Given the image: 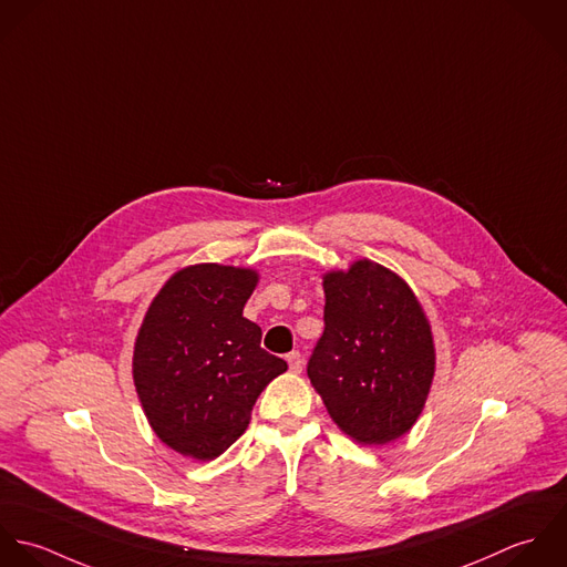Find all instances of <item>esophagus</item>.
I'll return each instance as SVG.
<instances>
[{
  "label": "esophagus",
  "mask_w": 567,
  "mask_h": 567,
  "mask_svg": "<svg viewBox=\"0 0 567 567\" xmlns=\"http://www.w3.org/2000/svg\"><path fill=\"white\" fill-rule=\"evenodd\" d=\"M287 363H289V370H291L293 374H298V372L302 370V357H300V352H289V354H287Z\"/></svg>",
  "instance_id": "esophagus-1"
}]
</instances>
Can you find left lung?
Here are the masks:
<instances>
[{
  "mask_svg": "<svg viewBox=\"0 0 567 567\" xmlns=\"http://www.w3.org/2000/svg\"><path fill=\"white\" fill-rule=\"evenodd\" d=\"M322 285L324 336L309 379L346 436L368 447L392 443L423 414L436 372L423 305L396 271L368 258L327 271Z\"/></svg>",
  "mask_w": 567,
  "mask_h": 567,
  "instance_id": "1",
  "label": "left lung"
}]
</instances>
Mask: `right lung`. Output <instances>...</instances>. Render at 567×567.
Listing matches in <instances>:
<instances>
[{
  "instance_id": "1",
  "label": "right lung",
  "mask_w": 567,
  "mask_h": 567,
  "mask_svg": "<svg viewBox=\"0 0 567 567\" xmlns=\"http://www.w3.org/2000/svg\"><path fill=\"white\" fill-rule=\"evenodd\" d=\"M258 271L197 262L175 271L148 305L133 346V385L155 436L215 460L247 430L260 392L287 361L260 348L243 318Z\"/></svg>"
}]
</instances>
